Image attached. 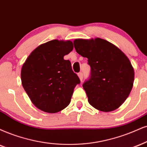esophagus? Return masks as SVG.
Wrapping results in <instances>:
<instances>
[{
	"instance_id": "34e87169",
	"label": "esophagus",
	"mask_w": 147,
	"mask_h": 147,
	"mask_svg": "<svg viewBox=\"0 0 147 147\" xmlns=\"http://www.w3.org/2000/svg\"><path fill=\"white\" fill-rule=\"evenodd\" d=\"M78 76L80 80L82 81V79H83V74H82V72H79V73L78 74Z\"/></svg>"
}]
</instances>
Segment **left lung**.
Here are the masks:
<instances>
[{"instance_id": "1", "label": "left lung", "mask_w": 147, "mask_h": 147, "mask_svg": "<svg viewBox=\"0 0 147 147\" xmlns=\"http://www.w3.org/2000/svg\"><path fill=\"white\" fill-rule=\"evenodd\" d=\"M79 54L88 59L90 77L82 86L88 103L104 112L121 106L133 87L134 71L129 59L120 49L100 38L74 41Z\"/></svg>"}]
</instances>
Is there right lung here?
Wrapping results in <instances>:
<instances>
[{
  "label": "right lung",
  "mask_w": 147,
  "mask_h": 147,
  "mask_svg": "<svg viewBox=\"0 0 147 147\" xmlns=\"http://www.w3.org/2000/svg\"><path fill=\"white\" fill-rule=\"evenodd\" d=\"M73 48L71 41H50L34 50L22 65V84L39 110L56 113L69 104L80 83L70 61L64 59Z\"/></svg>",
  "instance_id": "1"
}]
</instances>
